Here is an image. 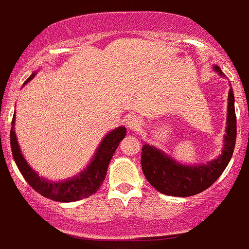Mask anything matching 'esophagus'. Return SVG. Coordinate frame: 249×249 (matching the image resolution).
I'll use <instances>...</instances> for the list:
<instances>
[{
	"label": "esophagus",
	"instance_id": "esophagus-1",
	"mask_svg": "<svg viewBox=\"0 0 249 249\" xmlns=\"http://www.w3.org/2000/svg\"><path fill=\"white\" fill-rule=\"evenodd\" d=\"M125 125H126L130 130H138L141 127V125H142V122H141V119L138 117L130 116L127 117L126 120H125Z\"/></svg>",
	"mask_w": 249,
	"mask_h": 249
}]
</instances>
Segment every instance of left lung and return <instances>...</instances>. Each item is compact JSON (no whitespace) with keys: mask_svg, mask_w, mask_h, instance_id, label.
I'll return each mask as SVG.
<instances>
[{"mask_svg":"<svg viewBox=\"0 0 249 249\" xmlns=\"http://www.w3.org/2000/svg\"><path fill=\"white\" fill-rule=\"evenodd\" d=\"M213 69L221 76L223 75L219 67L213 65ZM234 103V93L232 88H230L223 151L218 158L208 162V164L187 166L178 163L162 150L144 143L142 146L141 163L142 171L151 186L162 195L190 197L205 191L221 177L231 159L236 142V114Z\"/></svg>","mask_w":249,"mask_h":249,"instance_id":"8db88e82","label":"left lung"}]
</instances>
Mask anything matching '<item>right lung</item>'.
I'll list each match as a JSON object with an SVG mask.
<instances>
[{
  "label": "right lung",
  "instance_id": "right-lung-1",
  "mask_svg": "<svg viewBox=\"0 0 249 249\" xmlns=\"http://www.w3.org/2000/svg\"><path fill=\"white\" fill-rule=\"evenodd\" d=\"M35 75L36 74L33 72L25 81V83L32 80ZM14 124L15 114L13 117L12 129H10V148H12L13 158H14L20 173L33 190H36L45 198L62 201V203H69V201H76L83 199V198H88L99 190L106 177L107 168H108L109 161H111L114 151L119 145L120 141L126 136V129L124 126H119L112 130L104 137L103 142L99 145L95 155L87 168L83 169L80 174L71 179L54 182L39 177L38 173L33 171L27 161L23 159L14 131Z\"/></svg>",
  "mask_w": 249,
  "mask_h": 249
}]
</instances>
